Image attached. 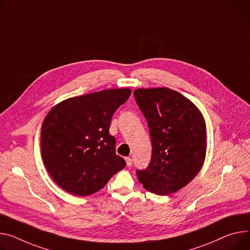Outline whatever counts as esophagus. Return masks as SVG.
<instances>
[{"label":"esophagus","instance_id":"esophagus-1","mask_svg":"<svg viewBox=\"0 0 250 250\" xmlns=\"http://www.w3.org/2000/svg\"><path fill=\"white\" fill-rule=\"evenodd\" d=\"M125 161H126V165H127L128 167H130V166L132 165V159H131L130 157H126V158H125Z\"/></svg>","mask_w":250,"mask_h":250}]
</instances>
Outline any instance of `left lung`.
Here are the masks:
<instances>
[{
	"mask_svg": "<svg viewBox=\"0 0 250 250\" xmlns=\"http://www.w3.org/2000/svg\"><path fill=\"white\" fill-rule=\"evenodd\" d=\"M134 96L152 141L151 162L136 171L138 181L151 193H174L195 178L204 163L205 119L195 104L169 88H139Z\"/></svg>",
	"mask_w": 250,
	"mask_h": 250,
	"instance_id": "1",
	"label": "left lung"
}]
</instances>
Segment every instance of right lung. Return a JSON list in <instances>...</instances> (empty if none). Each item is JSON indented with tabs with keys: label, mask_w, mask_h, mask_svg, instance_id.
<instances>
[{
	"label": "right lung",
	"mask_w": 250,
	"mask_h": 250,
	"mask_svg": "<svg viewBox=\"0 0 250 250\" xmlns=\"http://www.w3.org/2000/svg\"><path fill=\"white\" fill-rule=\"evenodd\" d=\"M130 95L129 88L102 90L63 100L48 112L41 127V155L63 190L91 195L126 166L109 128L114 112Z\"/></svg>",
	"instance_id": "obj_1"
}]
</instances>
